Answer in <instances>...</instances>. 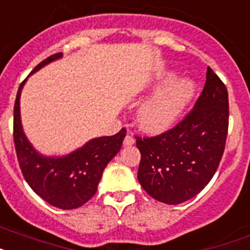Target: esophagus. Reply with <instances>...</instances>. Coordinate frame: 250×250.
Instances as JSON below:
<instances>
[{
    "label": "esophagus",
    "mask_w": 250,
    "mask_h": 250,
    "mask_svg": "<svg viewBox=\"0 0 250 250\" xmlns=\"http://www.w3.org/2000/svg\"><path fill=\"white\" fill-rule=\"evenodd\" d=\"M135 142H136L135 137H133L131 133H128V135L125 136V141H123V145H125V146H132V145H135Z\"/></svg>",
    "instance_id": "34e87169"
}]
</instances>
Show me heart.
Instances as JSON below:
<instances>
[{
    "mask_svg": "<svg viewBox=\"0 0 250 250\" xmlns=\"http://www.w3.org/2000/svg\"><path fill=\"white\" fill-rule=\"evenodd\" d=\"M165 80V83L169 81ZM193 93V85L187 80L170 83L155 94L140 109L138 119L142 127L148 131L167 129L179 117Z\"/></svg>",
    "mask_w": 250,
    "mask_h": 250,
    "instance_id": "b5f03b06",
    "label": "heart"
}]
</instances>
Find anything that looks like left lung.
I'll return each mask as SVG.
<instances>
[{
    "instance_id": "obj_1",
    "label": "left lung",
    "mask_w": 250,
    "mask_h": 250,
    "mask_svg": "<svg viewBox=\"0 0 250 250\" xmlns=\"http://www.w3.org/2000/svg\"><path fill=\"white\" fill-rule=\"evenodd\" d=\"M228 128V89L207 67L202 93L179 123L152 137L136 136L141 152L137 178L142 188L167 205L198 194L219 167Z\"/></svg>"
}]
</instances>
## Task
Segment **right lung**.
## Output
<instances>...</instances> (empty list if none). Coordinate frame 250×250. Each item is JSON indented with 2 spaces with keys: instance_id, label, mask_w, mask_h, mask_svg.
<instances>
[{
  "instance_id": "1",
  "label": "right lung",
  "mask_w": 250,
  "mask_h": 250,
  "mask_svg": "<svg viewBox=\"0 0 250 250\" xmlns=\"http://www.w3.org/2000/svg\"><path fill=\"white\" fill-rule=\"evenodd\" d=\"M60 57L62 53L45 58L33 72ZM25 81L19 87L14 105V144L22 175L31 189L49 205L62 209L77 208L96 193L103 171L119 152L127 131L122 128L114 136L94 138L63 157L39 155L25 137L20 121V94Z\"/></svg>"
}]
</instances>
